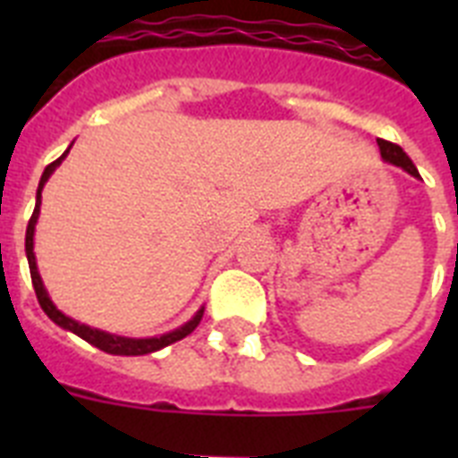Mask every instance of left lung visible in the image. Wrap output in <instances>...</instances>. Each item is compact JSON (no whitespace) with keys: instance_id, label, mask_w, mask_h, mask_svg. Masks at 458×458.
<instances>
[{"instance_id":"1","label":"left lung","mask_w":458,"mask_h":458,"mask_svg":"<svg viewBox=\"0 0 458 458\" xmlns=\"http://www.w3.org/2000/svg\"><path fill=\"white\" fill-rule=\"evenodd\" d=\"M377 147H380V157H383V161H387V164L392 165H399V168H404L406 173H411L413 178H420L419 171H416V165H413V161L404 154V149L397 145H392V142H385V140H377Z\"/></svg>"}]
</instances>
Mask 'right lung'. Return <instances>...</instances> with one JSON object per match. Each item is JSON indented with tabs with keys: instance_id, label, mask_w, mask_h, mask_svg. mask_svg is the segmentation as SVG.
Here are the masks:
<instances>
[{
	"instance_id": "1",
	"label": "right lung",
	"mask_w": 458,
	"mask_h": 458,
	"mask_svg": "<svg viewBox=\"0 0 458 458\" xmlns=\"http://www.w3.org/2000/svg\"><path fill=\"white\" fill-rule=\"evenodd\" d=\"M66 154H68V149H66ZM66 154H61V157L47 165L45 173H42V178H39V187H38V204H35V211H32L30 221H28V230H25V254H28V266H30L32 287H35V294H38V301H39V306H42V311H45L47 316H49L54 323H56V326L64 327V330H71V333H75L78 337H82L85 342H89V344H95L97 349H102V352H106V354H116V356L152 354V352H158V349L168 347V344H173V342H178V340H182V337H187V335L192 333L194 327L199 326L201 316H204V309H199V311L194 313L192 318L187 320L185 326L175 327V330H171V333L158 335V337H145V340H135V337H121V335L104 333V330L89 327V326H85V323H78V320H73L71 316H66V313H61L59 309L54 306V301L49 300V294H47L45 285H42V278H39V273H38V264H35V251H32V235H35V223H38L39 204H42V187H45V182L49 180V175L56 171V165H59L61 161L66 158Z\"/></svg>"
}]
</instances>
